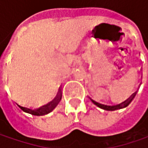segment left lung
I'll use <instances>...</instances> for the list:
<instances>
[{"instance_id": "obj_1", "label": "left lung", "mask_w": 148, "mask_h": 148, "mask_svg": "<svg viewBox=\"0 0 148 148\" xmlns=\"http://www.w3.org/2000/svg\"><path fill=\"white\" fill-rule=\"evenodd\" d=\"M135 94H136V92L133 93V94L130 96V98H128V99L126 100V101H125L124 102H122V103H120V104L118 105H114V106H109V105H106L105 104V103L99 102V101H96V100L94 99H92L91 97H89V98L96 106H97L98 107L101 108V109L106 110H115L122 109V108H125L126 106H128L130 104V102H131V101H133V99H134Z\"/></svg>"}]
</instances>
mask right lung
<instances>
[{
    "label": "right lung",
    "mask_w": 148,
    "mask_h": 148,
    "mask_svg": "<svg viewBox=\"0 0 148 148\" xmlns=\"http://www.w3.org/2000/svg\"><path fill=\"white\" fill-rule=\"evenodd\" d=\"M61 91L59 89V92L57 96L55 97V99L53 101H51V102H49L48 104L44 105L41 107H38V108H36V109H32V108H28V107H23V106H20L21 109H23V110L27 111V112H29L31 113L32 115H44L48 114L50 112H51L55 108L56 106L58 105V103L60 102V101L61 99Z\"/></svg>",
    "instance_id": "right-lung-1"
}]
</instances>
